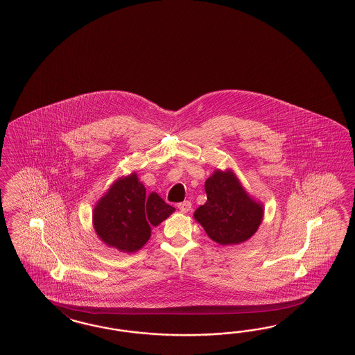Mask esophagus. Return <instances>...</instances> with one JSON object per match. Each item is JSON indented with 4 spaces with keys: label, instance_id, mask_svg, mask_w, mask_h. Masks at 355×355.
Listing matches in <instances>:
<instances>
[{
    "label": "esophagus",
    "instance_id": "obj_1",
    "mask_svg": "<svg viewBox=\"0 0 355 355\" xmlns=\"http://www.w3.org/2000/svg\"><path fill=\"white\" fill-rule=\"evenodd\" d=\"M191 207H192V204H191L190 201H183V202H180V204L177 205V208L180 209L182 213L190 211Z\"/></svg>",
    "mask_w": 355,
    "mask_h": 355
}]
</instances>
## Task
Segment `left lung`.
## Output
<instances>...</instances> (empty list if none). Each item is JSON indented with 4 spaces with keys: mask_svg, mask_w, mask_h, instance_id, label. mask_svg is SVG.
<instances>
[{
    "mask_svg": "<svg viewBox=\"0 0 355 355\" xmlns=\"http://www.w3.org/2000/svg\"><path fill=\"white\" fill-rule=\"evenodd\" d=\"M205 192L208 200L193 216L213 241L239 245L258 231L264 207L251 198L234 171L216 169L205 181Z\"/></svg>",
    "mask_w": 355,
    "mask_h": 355,
    "instance_id": "1",
    "label": "left lung"
}]
</instances>
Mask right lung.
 Wrapping results in <instances>:
<instances>
[{
  "mask_svg": "<svg viewBox=\"0 0 355 355\" xmlns=\"http://www.w3.org/2000/svg\"><path fill=\"white\" fill-rule=\"evenodd\" d=\"M175 209L156 192L146 195L136 172L121 177L96 202L92 223L106 246L121 252H136L150 239L156 227Z\"/></svg>",
  "mask_w": 355,
  "mask_h": 355,
  "instance_id": "obj_1",
  "label": "right lung"
}]
</instances>
